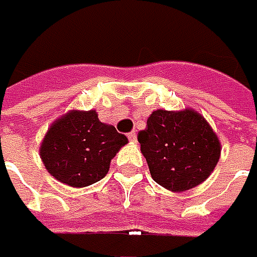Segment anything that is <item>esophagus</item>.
Wrapping results in <instances>:
<instances>
[{
	"label": "esophagus",
	"mask_w": 257,
	"mask_h": 257,
	"mask_svg": "<svg viewBox=\"0 0 257 257\" xmlns=\"http://www.w3.org/2000/svg\"><path fill=\"white\" fill-rule=\"evenodd\" d=\"M128 140H130L132 143H136V142H138V136H136V133H135V132L128 133Z\"/></svg>",
	"instance_id": "obj_1"
}]
</instances>
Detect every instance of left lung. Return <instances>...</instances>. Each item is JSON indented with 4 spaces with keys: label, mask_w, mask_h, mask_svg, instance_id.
Masks as SVG:
<instances>
[{
    "label": "left lung",
    "mask_w": 257,
    "mask_h": 257,
    "mask_svg": "<svg viewBox=\"0 0 257 257\" xmlns=\"http://www.w3.org/2000/svg\"><path fill=\"white\" fill-rule=\"evenodd\" d=\"M138 140L152 178L175 193L202 184L221 156L216 133L192 108L156 109L149 115L146 128L139 132Z\"/></svg>",
    "instance_id": "8db88e82"
}]
</instances>
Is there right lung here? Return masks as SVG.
Wrapping results in <instances>:
<instances>
[{
    "instance_id": "add662e5",
    "label": "right lung",
    "mask_w": 257,
    "mask_h": 257,
    "mask_svg": "<svg viewBox=\"0 0 257 257\" xmlns=\"http://www.w3.org/2000/svg\"><path fill=\"white\" fill-rule=\"evenodd\" d=\"M127 143L114 125L99 121L95 109H71L51 124L39 155L55 180L80 189L108 174L111 159Z\"/></svg>"
}]
</instances>
